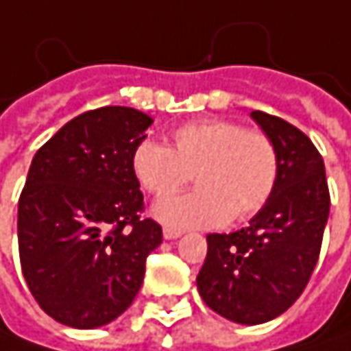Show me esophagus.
I'll return each instance as SVG.
<instances>
[{"label": "esophagus", "instance_id": "obj_1", "mask_svg": "<svg viewBox=\"0 0 351 351\" xmlns=\"http://www.w3.org/2000/svg\"><path fill=\"white\" fill-rule=\"evenodd\" d=\"M162 236H165V240H176V238H180V236H182V232H180V230H171V228H165Z\"/></svg>", "mask_w": 351, "mask_h": 351}]
</instances>
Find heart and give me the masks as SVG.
<instances>
[{"label":"heart","mask_w":351,"mask_h":351,"mask_svg":"<svg viewBox=\"0 0 351 351\" xmlns=\"http://www.w3.org/2000/svg\"><path fill=\"white\" fill-rule=\"evenodd\" d=\"M171 148L142 140L132 152V173L154 195L182 186L193 173L197 189L160 199L152 213L176 230L217 228L260 211L278 182L280 158L274 140L232 119H195L171 134Z\"/></svg>","instance_id":"1"}]
</instances>
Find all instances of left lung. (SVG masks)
Masks as SVG:
<instances>
[{"mask_svg": "<svg viewBox=\"0 0 351 351\" xmlns=\"http://www.w3.org/2000/svg\"><path fill=\"white\" fill-rule=\"evenodd\" d=\"M278 150L274 193L234 234H209L197 289L221 317L258 325L282 315L305 291L329 217L325 165L313 142L293 123L252 111Z\"/></svg>", "mask_w": 351, "mask_h": 351, "instance_id": "8db88e82", "label": "left lung"}]
</instances>
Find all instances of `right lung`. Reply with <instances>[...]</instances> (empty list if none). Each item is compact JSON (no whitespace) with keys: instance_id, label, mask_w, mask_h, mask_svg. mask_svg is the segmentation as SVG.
<instances>
[{"instance_id":"obj_1","label":"right lung","mask_w":351,"mask_h":351,"mask_svg":"<svg viewBox=\"0 0 351 351\" xmlns=\"http://www.w3.org/2000/svg\"><path fill=\"white\" fill-rule=\"evenodd\" d=\"M152 117L134 107L85 111L64 123L30 165L18 203L26 285L62 325L111 323L136 299L162 228L140 217L144 195L132 152Z\"/></svg>"}]
</instances>
